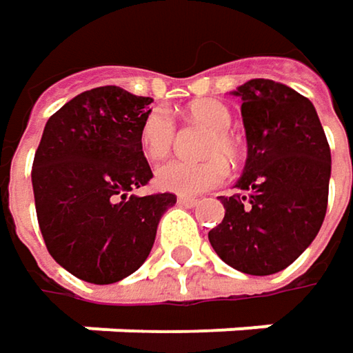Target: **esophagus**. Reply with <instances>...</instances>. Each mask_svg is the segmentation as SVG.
Returning <instances> with one entry per match:
<instances>
[{
    "instance_id": "obj_1",
    "label": "esophagus",
    "mask_w": 353,
    "mask_h": 353,
    "mask_svg": "<svg viewBox=\"0 0 353 353\" xmlns=\"http://www.w3.org/2000/svg\"><path fill=\"white\" fill-rule=\"evenodd\" d=\"M176 201H179V205H183V207H194L199 199H194V196H185V194H181V196H179Z\"/></svg>"
}]
</instances>
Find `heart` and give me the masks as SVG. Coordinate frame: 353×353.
<instances>
[{
    "mask_svg": "<svg viewBox=\"0 0 353 353\" xmlns=\"http://www.w3.org/2000/svg\"><path fill=\"white\" fill-rule=\"evenodd\" d=\"M192 120L211 128V137L207 140L205 154L207 161L192 163L183 159L166 161L157 166L154 183L157 187L179 194H201L219 187L229 176V163L239 161L243 154V142L229 128L233 116L229 108L213 98L196 100L189 106ZM176 139V122L166 108H154L144 116L140 126V146L150 161L164 159Z\"/></svg>",
    "mask_w": 353,
    "mask_h": 353,
    "instance_id": "obj_1",
    "label": "heart"
}]
</instances>
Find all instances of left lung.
Here are the masks:
<instances>
[{"mask_svg": "<svg viewBox=\"0 0 353 353\" xmlns=\"http://www.w3.org/2000/svg\"><path fill=\"white\" fill-rule=\"evenodd\" d=\"M235 94L243 100L247 163L239 192L221 196L225 219L209 241L233 269L271 275L315 239L327 209L332 154L305 96L263 78Z\"/></svg>", "mask_w": 353, "mask_h": 353, "instance_id": "left-lung-1", "label": "left lung"}]
</instances>
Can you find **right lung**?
Returning a JSON list of instances; mask_svg holds the SVG:
<instances>
[{
	"mask_svg": "<svg viewBox=\"0 0 353 353\" xmlns=\"http://www.w3.org/2000/svg\"><path fill=\"white\" fill-rule=\"evenodd\" d=\"M152 98L100 86L50 116L32 185L39 231L50 255L88 283H116L146 261L172 192L130 194L152 170L140 126Z\"/></svg>",
	"mask_w": 353,
	"mask_h": 353,
	"instance_id": "obj_1",
	"label": "right lung"
}]
</instances>
